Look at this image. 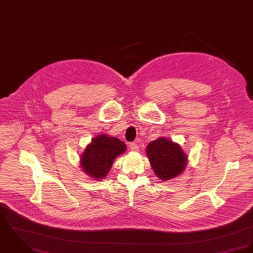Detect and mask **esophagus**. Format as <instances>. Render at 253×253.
<instances>
[{
  "mask_svg": "<svg viewBox=\"0 0 253 253\" xmlns=\"http://www.w3.org/2000/svg\"><path fill=\"white\" fill-rule=\"evenodd\" d=\"M129 147H130L131 151H134V152H136V151L139 150V145L137 144V142H131V143L129 144Z\"/></svg>",
  "mask_w": 253,
  "mask_h": 253,
  "instance_id": "1",
  "label": "esophagus"
}]
</instances>
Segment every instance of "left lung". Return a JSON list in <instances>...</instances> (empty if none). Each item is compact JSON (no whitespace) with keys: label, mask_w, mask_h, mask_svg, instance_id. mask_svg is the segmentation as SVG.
Masks as SVG:
<instances>
[{"label":"left lung","mask_w":253,"mask_h":253,"mask_svg":"<svg viewBox=\"0 0 253 253\" xmlns=\"http://www.w3.org/2000/svg\"><path fill=\"white\" fill-rule=\"evenodd\" d=\"M145 152L156 176L163 181L178 176L187 166L188 157L180 144L164 137L150 141Z\"/></svg>","instance_id":"1"}]
</instances>
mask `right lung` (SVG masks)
Listing matches in <instances>:
<instances>
[{
	"label": "right lung",
	"mask_w": 253,
	"mask_h": 253,
	"mask_svg": "<svg viewBox=\"0 0 253 253\" xmlns=\"http://www.w3.org/2000/svg\"><path fill=\"white\" fill-rule=\"evenodd\" d=\"M127 150L126 144L115 137L100 134L93 138L81 155V168L94 180L104 179L116 157Z\"/></svg>",
	"instance_id": "right-lung-1"
}]
</instances>
